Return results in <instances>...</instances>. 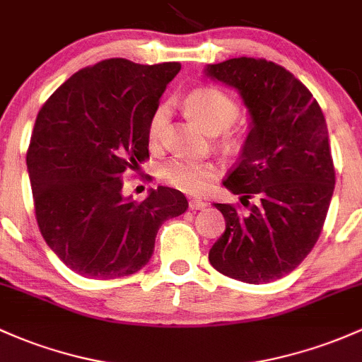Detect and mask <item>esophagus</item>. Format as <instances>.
<instances>
[{"instance_id":"esophagus-1","label":"esophagus","mask_w":362,"mask_h":362,"mask_svg":"<svg viewBox=\"0 0 362 362\" xmlns=\"http://www.w3.org/2000/svg\"><path fill=\"white\" fill-rule=\"evenodd\" d=\"M205 207H207V204L204 200H200V198H192L189 200V209L192 211H204Z\"/></svg>"}]
</instances>
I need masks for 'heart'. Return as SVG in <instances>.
Here are the masks:
<instances>
[{"instance_id":"obj_1","label":"heart","mask_w":362,"mask_h":362,"mask_svg":"<svg viewBox=\"0 0 362 362\" xmlns=\"http://www.w3.org/2000/svg\"><path fill=\"white\" fill-rule=\"evenodd\" d=\"M186 110L198 126L209 134L226 131L238 117V103L221 89L204 86L193 89L185 100ZM169 108L160 105L151 115L148 124V139L151 145H158L165 134ZM216 165L212 162L173 158L162 164L158 176L167 185L186 193H202L216 176Z\"/></svg>"}]
</instances>
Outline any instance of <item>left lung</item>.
<instances>
[{"label":"left lung","instance_id":"left-lung-1","mask_svg":"<svg viewBox=\"0 0 362 362\" xmlns=\"http://www.w3.org/2000/svg\"><path fill=\"white\" fill-rule=\"evenodd\" d=\"M205 76L236 89L250 115L238 164L223 181L247 214L214 204L226 229L209 252L214 269L260 285L291 273L316 245L328 214L335 169L325 115L310 91L281 65L229 58Z\"/></svg>","mask_w":362,"mask_h":362}]
</instances>
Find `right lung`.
I'll return each instance as SVG.
<instances>
[{
  "instance_id": "1",
  "label": "right lung",
  "mask_w": 362,
  "mask_h": 362,
  "mask_svg": "<svg viewBox=\"0 0 362 362\" xmlns=\"http://www.w3.org/2000/svg\"><path fill=\"white\" fill-rule=\"evenodd\" d=\"M177 62L110 58L76 72L42 105L27 151L36 219L77 274L114 279L148 264L164 221L188 200L167 186L143 202L122 195L124 170L148 157V124Z\"/></svg>"
}]
</instances>
